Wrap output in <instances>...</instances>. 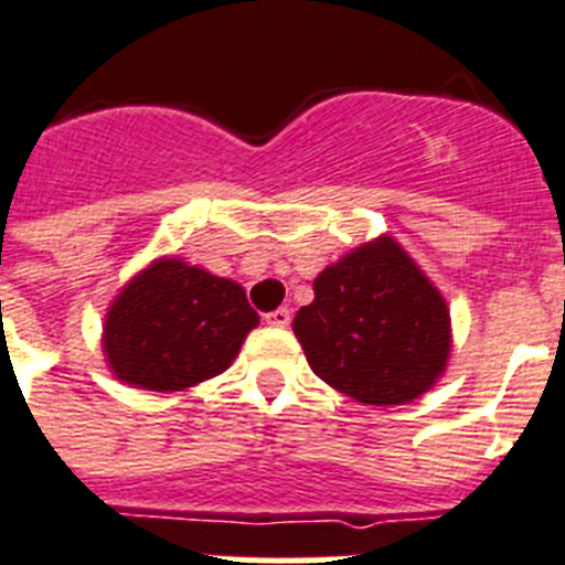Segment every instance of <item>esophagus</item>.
I'll return each mask as SVG.
<instances>
[{
	"mask_svg": "<svg viewBox=\"0 0 565 565\" xmlns=\"http://www.w3.org/2000/svg\"><path fill=\"white\" fill-rule=\"evenodd\" d=\"M289 310L287 307H278V310H273V312H267V316H264V321L269 323V327H289Z\"/></svg>",
	"mask_w": 565,
	"mask_h": 565,
	"instance_id": "1",
	"label": "esophagus"
}]
</instances>
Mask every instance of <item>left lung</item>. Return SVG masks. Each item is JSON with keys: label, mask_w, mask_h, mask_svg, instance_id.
I'll return each instance as SVG.
<instances>
[{"label": "left lung", "mask_w": 565, "mask_h": 565, "mask_svg": "<svg viewBox=\"0 0 565 565\" xmlns=\"http://www.w3.org/2000/svg\"><path fill=\"white\" fill-rule=\"evenodd\" d=\"M292 332L310 370L361 404H409L446 370L449 310L395 238L381 235L330 264Z\"/></svg>", "instance_id": "1"}]
</instances>
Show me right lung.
Masks as SVG:
<instances>
[{"instance_id":"right-lung-1","label":"right lung","mask_w":565,"mask_h":565,"mask_svg":"<svg viewBox=\"0 0 565 565\" xmlns=\"http://www.w3.org/2000/svg\"><path fill=\"white\" fill-rule=\"evenodd\" d=\"M258 312L230 278L159 258L121 289L105 318L113 375L150 392H179L222 375Z\"/></svg>"}]
</instances>
